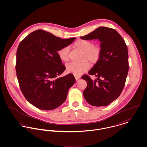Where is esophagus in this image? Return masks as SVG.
Instances as JSON below:
<instances>
[{"label": "esophagus", "mask_w": 147, "mask_h": 147, "mask_svg": "<svg viewBox=\"0 0 147 147\" xmlns=\"http://www.w3.org/2000/svg\"><path fill=\"white\" fill-rule=\"evenodd\" d=\"M75 78L76 80H79V79H80V77L79 76H75Z\"/></svg>", "instance_id": "obj_1"}]
</instances>
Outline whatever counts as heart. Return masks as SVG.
<instances>
[{
  "label": "heart",
  "instance_id": "obj_1",
  "mask_svg": "<svg viewBox=\"0 0 147 147\" xmlns=\"http://www.w3.org/2000/svg\"><path fill=\"white\" fill-rule=\"evenodd\" d=\"M74 46L78 50L83 52L81 61L79 63L71 62L66 65V69L69 73L76 75L82 74L90 68V64H95L100 61L102 54V48L100 45L95 44L85 40H79L74 43ZM69 47L65 46L59 49L57 51L59 59L63 62H67L69 60Z\"/></svg>",
  "mask_w": 147,
  "mask_h": 147
}]
</instances>
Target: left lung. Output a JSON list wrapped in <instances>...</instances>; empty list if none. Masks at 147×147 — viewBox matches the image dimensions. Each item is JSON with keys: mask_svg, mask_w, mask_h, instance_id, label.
Masks as SVG:
<instances>
[{"mask_svg": "<svg viewBox=\"0 0 147 147\" xmlns=\"http://www.w3.org/2000/svg\"><path fill=\"white\" fill-rule=\"evenodd\" d=\"M80 38L98 39L102 48L100 61L88 72L97 79L94 81L88 75L82 76L87 83L83 92L84 98L94 106L109 105L120 96L126 83L129 69L126 43L115 29L104 26L98 28Z\"/></svg>", "mask_w": 147, "mask_h": 147, "instance_id": "obj_1", "label": "left lung"}]
</instances>
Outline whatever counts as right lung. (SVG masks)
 <instances>
[{"mask_svg": "<svg viewBox=\"0 0 147 147\" xmlns=\"http://www.w3.org/2000/svg\"><path fill=\"white\" fill-rule=\"evenodd\" d=\"M75 38L63 40L38 29L20 43L16 52L18 80L25 98L37 108L53 110L66 100L75 78L72 74L59 78L65 67L57 51Z\"/></svg>", "mask_w": 147, "mask_h": 147, "instance_id": "obj_1", "label": "right lung"}]
</instances>
